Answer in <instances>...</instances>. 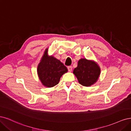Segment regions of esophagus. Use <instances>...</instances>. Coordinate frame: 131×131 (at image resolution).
Instances as JSON below:
<instances>
[{"instance_id": "esophagus-1", "label": "esophagus", "mask_w": 131, "mask_h": 131, "mask_svg": "<svg viewBox=\"0 0 131 131\" xmlns=\"http://www.w3.org/2000/svg\"><path fill=\"white\" fill-rule=\"evenodd\" d=\"M67 69H68V70L69 72H71L72 70V66H69L67 67Z\"/></svg>"}]
</instances>
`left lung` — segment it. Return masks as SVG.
<instances>
[{
	"label": "left lung",
	"mask_w": 131,
	"mask_h": 131,
	"mask_svg": "<svg viewBox=\"0 0 131 131\" xmlns=\"http://www.w3.org/2000/svg\"><path fill=\"white\" fill-rule=\"evenodd\" d=\"M73 73L80 84L84 86H90L97 81L101 69L95 61L82 58L78 60L77 67L74 69Z\"/></svg>",
	"instance_id": "left-lung-1"
}]
</instances>
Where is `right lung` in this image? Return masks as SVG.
Instances as JSON below:
<instances>
[{"label": "right lung", "mask_w": 131, "mask_h": 131, "mask_svg": "<svg viewBox=\"0 0 131 131\" xmlns=\"http://www.w3.org/2000/svg\"><path fill=\"white\" fill-rule=\"evenodd\" d=\"M48 51V48L45 50L38 64L37 72L42 85L47 88H52L59 83L61 77L68 70L59 60L53 56H49Z\"/></svg>", "instance_id": "obj_1"}]
</instances>
